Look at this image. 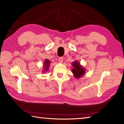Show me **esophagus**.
Returning <instances> with one entry per match:
<instances>
[{"label":"esophagus","instance_id":"esophagus-1","mask_svg":"<svg viewBox=\"0 0 124 124\" xmlns=\"http://www.w3.org/2000/svg\"><path fill=\"white\" fill-rule=\"evenodd\" d=\"M59 61L60 62H61L62 63L63 62V57H60L59 58Z\"/></svg>","mask_w":124,"mask_h":124}]
</instances>
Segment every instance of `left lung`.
Listing matches in <instances>:
<instances>
[{"label":"left lung","instance_id":"left-lung-1","mask_svg":"<svg viewBox=\"0 0 124 124\" xmlns=\"http://www.w3.org/2000/svg\"><path fill=\"white\" fill-rule=\"evenodd\" d=\"M72 67L73 68L72 70V72L73 73L76 78L77 79L81 77L85 73V69H84V68L81 67L80 64L77 61L72 62Z\"/></svg>","mask_w":124,"mask_h":124}]
</instances>
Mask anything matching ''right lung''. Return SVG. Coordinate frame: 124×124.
Returning a JSON list of instances; mask_svg holds the SVG:
<instances>
[{"mask_svg":"<svg viewBox=\"0 0 124 124\" xmlns=\"http://www.w3.org/2000/svg\"><path fill=\"white\" fill-rule=\"evenodd\" d=\"M50 62L48 60H46L45 61L44 63V69L45 70V71H48V68L49 66V63H50Z\"/></svg>","mask_w":124,"mask_h":124,"instance_id":"add662e5","label":"right lung"}]
</instances>
